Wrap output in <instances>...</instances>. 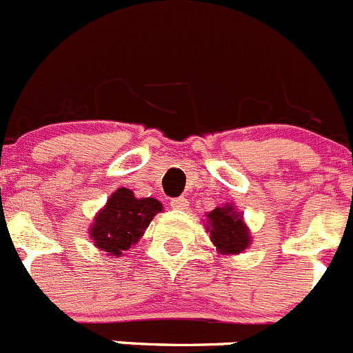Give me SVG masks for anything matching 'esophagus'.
<instances>
[{
	"label": "esophagus",
	"mask_w": 353,
	"mask_h": 353,
	"mask_svg": "<svg viewBox=\"0 0 353 353\" xmlns=\"http://www.w3.org/2000/svg\"><path fill=\"white\" fill-rule=\"evenodd\" d=\"M170 207H172V209H179V210L186 209L188 199L186 196H177V199H172L170 200Z\"/></svg>",
	"instance_id": "obj_1"
}]
</instances>
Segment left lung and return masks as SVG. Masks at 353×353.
<instances>
[{
  "mask_svg": "<svg viewBox=\"0 0 353 353\" xmlns=\"http://www.w3.org/2000/svg\"><path fill=\"white\" fill-rule=\"evenodd\" d=\"M209 226L214 245L219 249L221 254H239L249 245V230L243 225L240 214L233 210L232 205L217 207L212 212L207 214Z\"/></svg>",
  "mask_w": 353,
  "mask_h": 353,
  "instance_id": "obj_1",
  "label": "left lung"
}]
</instances>
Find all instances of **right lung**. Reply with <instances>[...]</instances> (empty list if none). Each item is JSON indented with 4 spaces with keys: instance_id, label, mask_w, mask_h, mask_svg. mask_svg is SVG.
<instances>
[{
    "instance_id": "right-lung-1",
    "label": "right lung",
    "mask_w": 353,
    "mask_h": 353,
    "mask_svg": "<svg viewBox=\"0 0 353 353\" xmlns=\"http://www.w3.org/2000/svg\"><path fill=\"white\" fill-rule=\"evenodd\" d=\"M161 210V203L154 199H136L128 188H120L108 200L106 207L95 216L90 236L95 245L108 254L121 256L130 249Z\"/></svg>"
}]
</instances>
